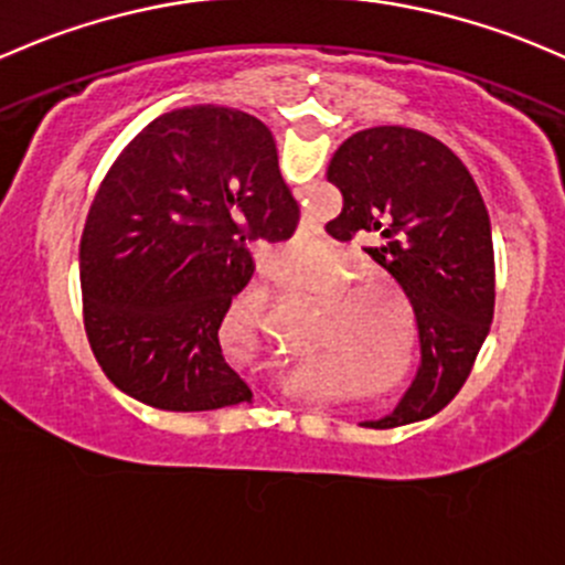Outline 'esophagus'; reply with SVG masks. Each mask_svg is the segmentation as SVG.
<instances>
[{"label": "esophagus", "instance_id": "1", "mask_svg": "<svg viewBox=\"0 0 565 565\" xmlns=\"http://www.w3.org/2000/svg\"><path fill=\"white\" fill-rule=\"evenodd\" d=\"M295 338H298L300 347H311V343H317L319 338H322V332L311 330V328H298L295 330Z\"/></svg>", "mask_w": 565, "mask_h": 565}]
</instances>
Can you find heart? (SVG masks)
<instances>
[{"instance_id": "b5f03b06", "label": "heart", "mask_w": 565, "mask_h": 565, "mask_svg": "<svg viewBox=\"0 0 565 565\" xmlns=\"http://www.w3.org/2000/svg\"><path fill=\"white\" fill-rule=\"evenodd\" d=\"M360 281V259L349 252H335L317 267L287 270L273 278L263 292V308L278 322L311 328V324H322L338 317L358 298Z\"/></svg>"}]
</instances>
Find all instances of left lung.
Returning a JSON list of instances; mask_svg holds the SVG:
<instances>
[{"label":"left lung","mask_w":565,"mask_h":565,"mask_svg":"<svg viewBox=\"0 0 565 565\" xmlns=\"http://www.w3.org/2000/svg\"><path fill=\"white\" fill-rule=\"evenodd\" d=\"M349 146L365 162L373 158L371 164L395 170L417 216L406 252L390 243V252L397 248L390 265L395 287L371 311L376 328L332 335L347 354V373L330 390L338 417L367 436L390 438L433 425L471 387L492 330L495 257L466 175L441 151L390 132L360 135ZM403 224L392 213V230L382 237ZM379 227L382 222L373 224Z\"/></svg>","instance_id":"left-lung-1"}]
</instances>
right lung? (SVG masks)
Segmentation results:
<instances>
[{"label":"right lung","mask_w":565,"mask_h":565,"mask_svg":"<svg viewBox=\"0 0 565 565\" xmlns=\"http://www.w3.org/2000/svg\"><path fill=\"white\" fill-rule=\"evenodd\" d=\"M248 175L243 159L159 151L113 178L83 233V330L105 384L142 436L198 460L265 441L295 365L281 330L248 322V276L222 241Z\"/></svg>","instance_id":"add662e5"}]
</instances>
